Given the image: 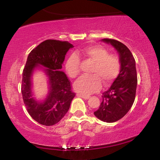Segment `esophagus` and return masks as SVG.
<instances>
[{"label":"esophagus","mask_w":160,"mask_h":160,"mask_svg":"<svg viewBox=\"0 0 160 160\" xmlns=\"http://www.w3.org/2000/svg\"><path fill=\"white\" fill-rule=\"evenodd\" d=\"M78 95H80V97H82V98H83L84 99H88L90 97V95H85V94H82V93H79Z\"/></svg>","instance_id":"obj_1"}]
</instances>
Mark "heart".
<instances>
[{
  "mask_svg": "<svg viewBox=\"0 0 160 160\" xmlns=\"http://www.w3.org/2000/svg\"><path fill=\"white\" fill-rule=\"evenodd\" d=\"M80 58L93 62L89 74L84 75L75 82L74 88L82 94H90L98 92L102 88V82L105 85L111 83L118 76L121 62L118 56L111 54L107 49L100 45L85 47L76 51L68 57L65 69L70 78H76L80 72Z\"/></svg>",
  "mask_w": 160,
  "mask_h": 160,
  "instance_id": "heart-1",
  "label": "heart"
}]
</instances>
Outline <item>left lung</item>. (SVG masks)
Listing matches in <instances>:
<instances>
[{"instance_id": "1", "label": "left lung", "mask_w": 160, "mask_h": 160, "mask_svg": "<svg viewBox=\"0 0 160 160\" xmlns=\"http://www.w3.org/2000/svg\"><path fill=\"white\" fill-rule=\"evenodd\" d=\"M102 40L111 43L119 52L121 68L110 89L102 94V102L94 114L104 122H113L122 118L134 103L138 83L136 68L132 53L126 45L114 39Z\"/></svg>"}]
</instances>
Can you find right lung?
I'll list each match as a JSON object with an SVG mask.
<instances>
[{"mask_svg":"<svg viewBox=\"0 0 160 160\" xmlns=\"http://www.w3.org/2000/svg\"><path fill=\"white\" fill-rule=\"evenodd\" d=\"M73 47L67 41L47 40L33 49L28 56L21 86L23 102L31 117L43 126H52L59 122L68 111L75 96L71 81L61 71L66 53ZM38 65L47 68L45 70L50 84L48 96L42 103L37 102L31 94L30 78Z\"/></svg>","mask_w":160,"mask_h":160,"instance_id":"add662e5","label":"right lung"}]
</instances>
